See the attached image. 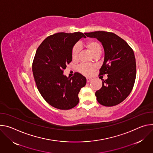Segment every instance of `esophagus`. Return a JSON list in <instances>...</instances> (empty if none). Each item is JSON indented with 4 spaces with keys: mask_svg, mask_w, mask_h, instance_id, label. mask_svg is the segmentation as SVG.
I'll list each match as a JSON object with an SVG mask.
<instances>
[{
    "mask_svg": "<svg viewBox=\"0 0 153 153\" xmlns=\"http://www.w3.org/2000/svg\"><path fill=\"white\" fill-rule=\"evenodd\" d=\"M92 79V78H86V80H87V82H88L91 81Z\"/></svg>",
    "mask_w": 153,
    "mask_h": 153,
    "instance_id": "esophagus-1",
    "label": "esophagus"
}]
</instances>
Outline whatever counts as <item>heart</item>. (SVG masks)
<instances>
[{
    "instance_id": "1",
    "label": "heart",
    "mask_w": 153,
    "mask_h": 153,
    "mask_svg": "<svg viewBox=\"0 0 153 153\" xmlns=\"http://www.w3.org/2000/svg\"><path fill=\"white\" fill-rule=\"evenodd\" d=\"M86 47L89 50L91 53L94 56L96 55H100L102 47L101 44L96 41L93 40L88 41L86 42ZM79 54V47L78 45H75L72 50V58L74 60H76L78 57ZM78 71L84 75H90L94 70L95 67L92 65H88V64H82L79 66Z\"/></svg>"
}]
</instances>
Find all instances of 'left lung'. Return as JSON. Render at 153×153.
Instances as JSON below:
<instances>
[{"instance_id": "1", "label": "left lung", "mask_w": 153, "mask_h": 153, "mask_svg": "<svg viewBox=\"0 0 153 153\" xmlns=\"http://www.w3.org/2000/svg\"><path fill=\"white\" fill-rule=\"evenodd\" d=\"M102 44L104 62L100 75L107 74L102 87L95 92L98 102L105 106L120 103L130 94L136 76V64L132 49L115 34L104 31L84 33Z\"/></svg>"}]
</instances>
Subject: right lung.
Returning a JSON list of instances; mask_svg holds the SVG:
<instances>
[{"label": "right lung", "instance_id": "1", "mask_svg": "<svg viewBox=\"0 0 153 153\" xmlns=\"http://www.w3.org/2000/svg\"><path fill=\"white\" fill-rule=\"evenodd\" d=\"M81 38V32H60L45 38L38 48L32 71L38 89L47 102L62 110L71 109L79 103L78 94L86 79L76 72L69 78L63 74L72 59V50Z\"/></svg>", "mask_w": 153, "mask_h": 153}]
</instances>
